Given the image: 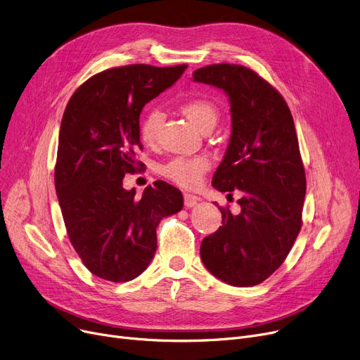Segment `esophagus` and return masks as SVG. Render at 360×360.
I'll return each mask as SVG.
<instances>
[{
    "label": "esophagus",
    "mask_w": 360,
    "mask_h": 360,
    "mask_svg": "<svg viewBox=\"0 0 360 360\" xmlns=\"http://www.w3.org/2000/svg\"><path fill=\"white\" fill-rule=\"evenodd\" d=\"M200 202V197L193 195V194H184V204L186 209H191V207H195Z\"/></svg>",
    "instance_id": "esophagus-1"
}]
</instances>
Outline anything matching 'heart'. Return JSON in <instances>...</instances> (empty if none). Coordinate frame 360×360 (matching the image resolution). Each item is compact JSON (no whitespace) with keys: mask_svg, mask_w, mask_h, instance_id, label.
I'll return each mask as SVG.
<instances>
[{"mask_svg":"<svg viewBox=\"0 0 360 360\" xmlns=\"http://www.w3.org/2000/svg\"><path fill=\"white\" fill-rule=\"evenodd\" d=\"M182 112L201 131L213 128L219 120L217 106L207 99H190L182 103ZM165 115L160 109H150L140 124V136L147 144L158 140ZM210 167V159L204 155L176 156L162 167V174L181 186H195L200 184L205 170Z\"/></svg>","mask_w":360,"mask_h":360,"instance_id":"1","label":"heart"}]
</instances>
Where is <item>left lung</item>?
Here are the masks:
<instances>
[{"mask_svg": "<svg viewBox=\"0 0 360 360\" xmlns=\"http://www.w3.org/2000/svg\"><path fill=\"white\" fill-rule=\"evenodd\" d=\"M193 77L229 96L232 134L213 186L242 194L239 214L219 207L221 226L202 239L201 259L228 285L255 286L281 266L302 228L307 178L295 122L281 94L248 67L213 64Z\"/></svg>", "mask_w": 360, "mask_h": 360, "instance_id": "left-lung-1", "label": "left lung"}]
</instances>
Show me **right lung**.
<instances>
[{
  "label": "right lung",
  "instance_id": "right-lung-1",
  "mask_svg": "<svg viewBox=\"0 0 360 360\" xmlns=\"http://www.w3.org/2000/svg\"><path fill=\"white\" fill-rule=\"evenodd\" d=\"M188 65L131 64L93 75L72 93L64 110L55 165V190L70 242L87 270L124 283L153 259L156 229L181 212L184 198L165 181L141 198L122 179L143 163L136 159L140 113L172 86Z\"/></svg>",
  "mask_w": 360,
  "mask_h": 360
}]
</instances>
